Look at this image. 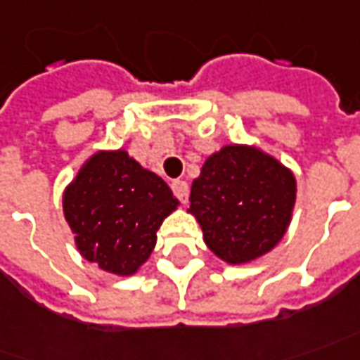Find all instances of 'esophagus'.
Instances as JSON below:
<instances>
[{
    "label": "esophagus",
    "mask_w": 360,
    "mask_h": 360,
    "mask_svg": "<svg viewBox=\"0 0 360 360\" xmlns=\"http://www.w3.org/2000/svg\"><path fill=\"white\" fill-rule=\"evenodd\" d=\"M171 189L175 193V197L181 200V202H187V197H189V185L185 181L175 179L171 183Z\"/></svg>",
    "instance_id": "obj_1"
}]
</instances>
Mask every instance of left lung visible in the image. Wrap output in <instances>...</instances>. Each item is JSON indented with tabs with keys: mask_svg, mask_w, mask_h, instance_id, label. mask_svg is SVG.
<instances>
[{
	"mask_svg": "<svg viewBox=\"0 0 360 360\" xmlns=\"http://www.w3.org/2000/svg\"><path fill=\"white\" fill-rule=\"evenodd\" d=\"M297 181L290 167L248 143L211 153L191 185L189 212L209 250L231 266L278 246L292 222Z\"/></svg>",
	"mask_w": 360,
	"mask_h": 360,
	"instance_id": "obj_1",
	"label": "left lung"
}]
</instances>
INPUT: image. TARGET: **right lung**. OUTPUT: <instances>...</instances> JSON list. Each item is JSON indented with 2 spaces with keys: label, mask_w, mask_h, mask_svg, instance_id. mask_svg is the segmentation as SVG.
I'll list each match as a JSON object with an SVG mask.
<instances>
[{
  "label": "right lung",
  "mask_w": 360,
  "mask_h": 360,
  "mask_svg": "<svg viewBox=\"0 0 360 360\" xmlns=\"http://www.w3.org/2000/svg\"><path fill=\"white\" fill-rule=\"evenodd\" d=\"M179 200L126 149H98L63 193V212L80 256L114 276H134Z\"/></svg>",
  "instance_id": "1"
}]
</instances>
